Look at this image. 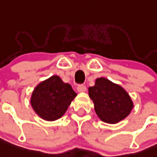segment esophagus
Wrapping results in <instances>:
<instances>
[{
	"instance_id": "esophagus-1",
	"label": "esophagus",
	"mask_w": 157,
	"mask_h": 157,
	"mask_svg": "<svg viewBox=\"0 0 157 157\" xmlns=\"http://www.w3.org/2000/svg\"><path fill=\"white\" fill-rule=\"evenodd\" d=\"M77 91L78 92H86V87H85L84 85H78L77 87Z\"/></svg>"
}]
</instances>
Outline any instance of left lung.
Segmentation results:
<instances>
[{"mask_svg": "<svg viewBox=\"0 0 157 157\" xmlns=\"http://www.w3.org/2000/svg\"><path fill=\"white\" fill-rule=\"evenodd\" d=\"M88 95L99 119L108 124H117L125 119L133 107L124 88L105 78L96 79L95 85L88 88Z\"/></svg>", "mask_w": 157, "mask_h": 157, "instance_id": "8db88e82", "label": "left lung"}]
</instances>
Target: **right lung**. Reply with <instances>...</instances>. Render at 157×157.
Listing matches in <instances>:
<instances>
[{
	"label": "right lung",
	"mask_w": 157,
	"mask_h": 157,
	"mask_svg": "<svg viewBox=\"0 0 157 157\" xmlns=\"http://www.w3.org/2000/svg\"><path fill=\"white\" fill-rule=\"evenodd\" d=\"M76 96L71 85L63 82L59 76L53 75L36 86L30 103L39 117L54 121L64 115Z\"/></svg>",
	"instance_id": "add662e5"
}]
</instances>
